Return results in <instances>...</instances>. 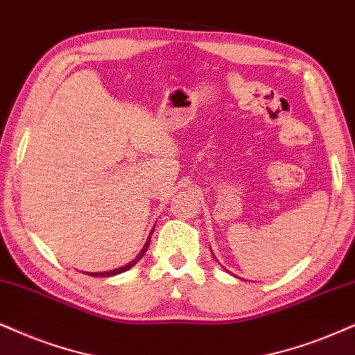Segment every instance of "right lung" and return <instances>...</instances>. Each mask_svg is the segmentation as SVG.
<instances>
[{
	"mask_svg": "<svg viewBox=\"0 0 355 355\" xmlns=\"http://www.w3.org/2000/svg\"><path fill=\"white\" fill-rule=\"evenodd\" d=\"M150 234H152V232H150ZM149 242H150V237H149V241L146 242L144 249L141 250V254H139L137 257L132 260V262H129L128 266H124V267H119V268H114V270H110V272H88L87 275H92V277H113V275H119V273H123V272H125V270H129V268L136 266V263L139 262V260H141L142 257H144L146 250H147V248H149Z\"/></svg>",
	"mask_w": 355,
	"mask_h": 355,
	"instance_id": "1",
	"label": "right lung"
}]
</instances>
